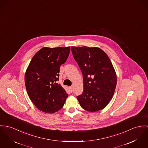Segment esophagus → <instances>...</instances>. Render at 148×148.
Returning a JSON list of instances; mask_svg holds the SVG:
<instances>
[{"label": "esophagus", "mask_w": 148, "mask_h": 148, "mask_svg": "<svg viewBox=\"0 0 148 148\" xmlns=\"http://www.w3.org/2000/svg\"><path fill=\"white\" fill-rule=\"evenodd\" d=\"M69 90L70 91V92H73V87L71 86V87H69Z\"/></svg>", "instance_id": "obj_1"}]
</instances>
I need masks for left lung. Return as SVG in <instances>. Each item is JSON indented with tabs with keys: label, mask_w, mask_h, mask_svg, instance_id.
Masks as SVG:
<instances>
[{
	"label": "left lung",
	"mask_w": 148,
	"mask_h": 148,
	"mask_svg": "<svg viewBox=\"0 0 148 148\" xmlns=\"http://www.w3.org/2000/svg\"><path fill=\"white\" fill-rule=\"evenodd\" d=\"M83 77V92L77 97L82 108L96 112L104 108L115 92L117 76L107 54L97 47H71Z\"/></svg>",
	"instance_id": "left-lung-1"
}]
</instances>
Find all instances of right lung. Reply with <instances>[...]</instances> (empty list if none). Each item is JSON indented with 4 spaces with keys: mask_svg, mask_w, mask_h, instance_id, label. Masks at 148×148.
Returning a JSON list of instances; mask_svg holds the SVG:
<instances>
[{
    "mask_svg": "<svg viewBox=\"0 0 148 148\" xmlns=\"http://www.w3.org/2000/svg\"><path fill=\"white\" fill-rule=\"evenodd\" d=\"M70 47H44L33 56L25 74L28 95L40 111L53 114L61 110L68 94L59 80L60 66L67 60Z\"/></svg>",
    "mask_w": 148,
    "mask_h": 148,
    "instance_id": "right-lung-1",
    "label": "right lung"
}]
</instances>
